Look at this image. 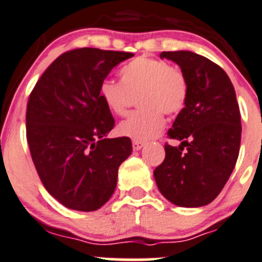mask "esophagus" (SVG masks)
<instances>
[{
	"mask_svg": "<svg viewBox=\"0 0 262 262\" xmlns=\"http://www.w3.org/2000/svg\"><path fill=\"white\" fill-rule=\"evenodd\" d=\"M144 147V142L142 141H133V149L134 150H139L141 148Z\"/></svg>",
	"mask_w": 262,
	"mask_h": 262,
	"instance_id": "obj_1",
	"label": "esophagus"
}]
</instances>
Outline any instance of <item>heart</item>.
Returning a JSON list of instances; mask_svg holds the SVG:
<instances>
[{"mask_svg": "<svg viewBox=\"0 0 262 262\" xmlns=\"http://www.w3.org/2000/svg\"><path fill=\"white\" fill-rule=\"evenodd\" d=\"M120 80L105 78L99 86V97L110 113L124 115L130 95L142 106L119 124V133L134 141H147L162 130L166 115L184 110L189 96L186 76L178 67L157 58H134L120 70Z\"/></svg>", "mask_w": 262, "mask_h": 262, "instance_id": "1", "label": "heart"}]
</instances>
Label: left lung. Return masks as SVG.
<instances>
[{"mask_svg":"<svg viewBox=\"0 0 262 262\" xmlns=\"http://www.w3.org/2000/svg\"><path fill=\"white\" fill-rule=\"evenodd\" d=\"M160 57L180 66L189 96L167 132L181 144H165V160L153 175L172 204L203 207L218 196L238 158L242 126L236 92L227 73L203 55L178 50Z\"/></svg>","mask_w":262,"mask_h":262,"instance_id":"8db88e82","label":"left lung"}]
</instances>
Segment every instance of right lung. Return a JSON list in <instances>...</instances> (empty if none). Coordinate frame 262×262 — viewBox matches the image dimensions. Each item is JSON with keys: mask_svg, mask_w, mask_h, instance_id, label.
<instances>
[{"mask_svg": "<svg viewBox=\"0 0 262 262\" xmlns=\"http://www.w3.org/2000/svg\"><path fill=\"white\" fill-rule=\"evenodd\" d=\"M133 53L78 48L60 54L29 96L26 139L41 184L73 210L101 208L115 191L128 137L105 138L115 120L99 97L110 71Z\"/></svg>", "mask_w": 262, "mask_h": 262, "instance_id": "obj_1", "label": "right lung"}]
</instances>
